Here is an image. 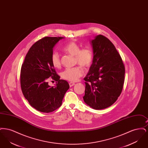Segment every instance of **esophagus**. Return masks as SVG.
Instances as JSON below:
<instances>
[{
	"instance_id": "34e87169",
	"label": "esophagus",
	"mask_w": 148,
	"mask_h": 148,
	"mask_svg": "<svg viewBox=\"0 0 148 148\" xmlns=\"http://www.w3.org/2000/svg\"><path fill=\"white\" fill-rule=\"evenodd\" d=\"M69 84L70 87H71V86H74V85H75V83H73V82H70V83H69Z\"/></svg>"
}]
</instances>
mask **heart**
Masks as SVG:
<instances>
[{
	"label": "heart",
	"instance_id": "heart-1",
	"mask_svg": "<svg viewBox=\"0 0 148 148\" xmlns=\"http://www.w3.org/2000/svg\"><path fill=\"white\" fill-rule=\"evenodd\" d=\"M63 50L68 54L75 56V63L79 64L83 67H89L93 61V53L90 48H80L75 42H70L64 47ZM51 64L55 68H60L62 65L60 56L56 51L53 52L50 57ZM84 71L80 66L66 68L61 73L62 77L70 82H76L79 77L83 76Z\"/></svg>",
	"mask_w": 148,
	"mask_h": 148
}]
</instances>
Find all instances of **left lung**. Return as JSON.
Masks as SVG:
<instances>
[{"mask_svg":"<svg viewBox=\"0 0 148 148\" xmlns=\"http://www.w3.org/2000/svg\"><path fill=\"white\" fill-rule=\"evenodd\" d=\"M94 58L89 71L84 78L85 103L96 110L113 105L123 88L125 66L112 42L102 35L91 41Z\"/></svg>","mask_w":148,"mask_h":148,"instance_id":"1","label":"left lung"}]
</instances>
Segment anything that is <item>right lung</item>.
<instances>
[{
	"instance_id": "obj_1",
	"label": "right lung",
	"mask_w": 148,
	"mask_h": 148,
	"mask_svg": "<svg viewBox=\"0 0 148 148\" xmlns=\"http://www.w3.org/2000/svg\"><path fill=\"white\" fill-rule=\"evenodd\" d=\"M63 37H44L35 42L29 50L21 71L23 94L30 105L42 113H50L62 104L64 95L69 88L68 83L60 79L50 57L57 42ZM56 82V86L48 85V78Z\"/></svg>"
}]
</instances>
